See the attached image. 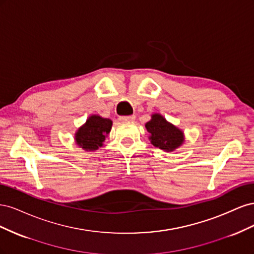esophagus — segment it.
<instances>
[{"label":"esophagus","mask_w":254,"mask_h":254,"mask_svg":"<svg viewBox=\"0 0 254 254\" xmlns=\"http://www.w3.org/2000/svg\"><path fill=\"white\" fill-rule=\"evenodd\" d=\"M119 120L121 122H133L135 120L134 115H127V117H120Z\"/></svg>","instance_id":"1"}]
</instances>
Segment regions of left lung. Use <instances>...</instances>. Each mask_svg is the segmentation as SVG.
<instances>
[{
	"instance_id": "1",
	"label": "left lung",
	"mask_w": 254,
	"mask_h": 254,
	"mask_svg": "<svg viewBox=\"0 0 254 254\" xmlns=\"http://www.w3.org/2000/svg\"><path fill=\"white\" fill-rule=\"evenodd\" d=\"M145 127L150 133L151 144L162 150L174 151L184 142L182 130L168 123L159 113L152 114L151 120L146 123Z\"/></svg>"
}]
</instances>
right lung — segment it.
<instances>
[{
    "instance_id": "add662e5",
    "label": "right lung",
    "mask_w": 254,
    "mask_h": 254,
    "mask_svg": "<svg viewBox=\"0 0 254 254\" xmlns=\"http://www.w3.org/2000/svg\"><path fill=\"white\" fill-rule=\"evenodd\" d=\"M112 128V121L99 115H91L75 133V142L86 151H94L102 147L106 136Z\"/></svg>"
}]
</instances>
